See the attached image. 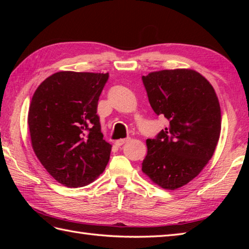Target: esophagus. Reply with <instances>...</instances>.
Segmentation results:
<instances>
[{"label": "esophagus", "instance_id": "34e87169", "mask_svg": "<svg viewBox=\"0 0 249 249\" xmlns=\"http://www.w3.org/2000/svg\"><path fill=\"white\" fill-rule=\"evenodd\" d=\"M130 140V138H126V139H120L118 141H115V145L116 146H121L123 145L124 143H126V142H128Z\"/></svg>", "mask_w": 249, "mask_h": 249}]
</instances>
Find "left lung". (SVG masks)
I'll return each instance as SVG.
<instances>
[{"instance_id": "8db88e82", "label": "left lung", "mask_w": 249, "mask_h": 249, "mask_svg": "<svg viewBox=\"0 0 249 249\" xmlns=\"http://www.w3.org/2000/svg\"><path fill=\"white\" fill-rule=\"evenodd\" d=\"M152 109L169 126L147 139L142 172L169 190L186 185L212 158L221 129L215 89L194 70L177 68L142 76Z\"/></svg>"}]
</instances>
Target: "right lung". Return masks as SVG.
Returning a JSON list of instances; mask_svg holds the SVG:
<instances>
[{
	"label": "right lung",
	"mask_w": 249,
	"mask_h": 249,
	"mask_svg": "<svg viewBox=\"0 0 249 249\" xmlns=\"http://www.w3.org/2000/svg\"><path fill=\"white\" fill-rule=\"evenodd\" d=\"M109 73L59 71L39 84L32 97L28 124L36 157L67 187L92 183L109 161L96 114Z\"/></svg>",
	"instance_id": "add662e5"
}]
</instances>
